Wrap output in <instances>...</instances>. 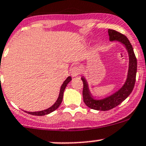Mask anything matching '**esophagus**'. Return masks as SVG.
Masks as SVG:
<instances>
[{
	"mask_svg": "<svg viewBox=\"0 0 146 146\" xmlns=\"http://www.w3.org/2000/svg\"><path fill=\"white\" fill-rule=\"evenodd\" d=\"M70 73H71V76L73 77H76L78 76L80 73V70L78 67L77 66H74V67L72 68V69L70 70Z\"/></svg>",
	"mask_w": 146,
	"mask_h": 146,
	"instance_id": "34e87169",
	"label": "esophagus"
}]
</instances>
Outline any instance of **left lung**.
Instances as JSON below:
<instances>
[{
    "label": "left lung",
    "instance_id": "left-lung-1",
    "mask_svg": "<svg viewBox=\"0 0 146 146\" xmlns=\"http://www.w3.org/2000/svg\"><path fill=\"white\" fill-rule=\"evenodd\" d=\"M108 33L110 41L118 42L122 44L127 50L129 58V70H128L127 78L123 86L114 93L100 100L94 98L89 89L88 81L84 76L81 78V80L83 82L82 97H83L84 102L90 109L98 110V111H107L118 106L131 93L136 82L137 60L132 45L131 44L130 42L126 36L117 31L109 29Z\"/></svg>",
    "mask_w": 146,
    "mask_h": 146
}]
</instances>
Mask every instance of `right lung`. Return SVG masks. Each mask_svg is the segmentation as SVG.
I'll return each mask as SVG.
<instances>
[{"instance_id":"add662e5","label":"right lung","mask_w":146,"mask_h":146,"mask_svg":"<svg viewBox=\"0 0 146 146\" xmlns=\"http://www.w3.org/2000/svg\"><path fill=\"white\" fill-rule=\"evenodd\" d=\"M71 77L68 76L67 78L65 80V81L63 82L62 85L61 87V89H60L59 95H58V98L57 99V100L56 101V102L53 104L51 107H50L49 108L46 109V110H42V111H33V112H31V111H25L27 114H32V115H35V116H44L46 114H48L50 113H51L52 111H55L56 109H58V107H59L60 104H61L63 100V97H64V92L65 89H66V86L68 84V82L71 80Z\"/></svg>"}]
</instances>
